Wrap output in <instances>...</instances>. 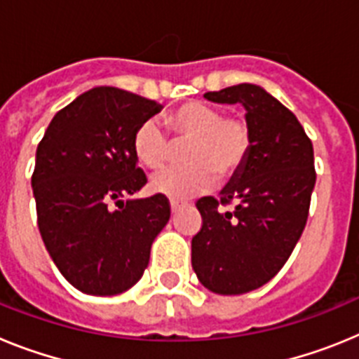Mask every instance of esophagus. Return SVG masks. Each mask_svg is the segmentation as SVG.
Masks as SVG:
<instances>
[{
	"mask_svg": "<svg viewBox=\"0 0 359 359\" xmlns=\"http://www.w3.org/2000/svg\"><path fill=\"white\" fill-rule=\"evenodd\" d=\"M180 207H183V203H182V201H177V199H170V210H172V214H174V212H176Z\"/></svg>",
	"mask_w": 359,
	"mask_h": 359,
	"instance_id": "esophagus-1",
	"label": "esophagus"
}]
</instances>
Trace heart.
<instances>
[{"label": "heart", "mask_w": 359, "mask_h": 359, "mask_svg": "<svg viewBox=\"0 0 359 359\" xmlns=\"http://www.w3.org/2000/svg\"><path fill=\"white\" fill-rule=\"evenodd\" d=\"M176 144L189 142L182 152L187 165L172 167L152 177L154 192L183 198L207 190L219 180L236 176L248 160L253 129L241 115L199 100L177 106L165 118ZM172 142L156 120H144L133 135V152L145 169L158 170L172 158Z\"/></svg>", "instance_id": "b5f03b06"}]
</instances>
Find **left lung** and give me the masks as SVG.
Listing matches in <instances>:
<instances>
[{
    "label": "left lung",
    "instance_id": "obj_1",
    "mask_svg": "<svg viewBox=\"0 0 359 359\" xmlns=\"http://www.w3.org/2000/svg\"><path fill=\"white\" fill-rule=\"evenodd\" d=\"M205 98L243 104L253 145L221 198L196 203L203 224L192 237V268L214 293H248L280 271L306 228L316 183L313 144L297 116L261 86H230ZM228 204L231 211L220 208Z\"/></svg>",
    "mask_w": 359,
    "mask_h": 359
}]
</instances>
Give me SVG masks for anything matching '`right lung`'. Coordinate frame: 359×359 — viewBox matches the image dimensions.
Segmentation results:
<instances>
[{
  "label": "right lung",
  "mask_w": 359,
  "mask_h": 359,
  "mask_svg": "<svg viewBox=\"0 0 359 359\" xmlns=\"http://www.w3.org/2000/svg\"><path fill=\"white\" fill-rule=\"evenodd\" d=\"M160 109L154 100L100 86L57 111L37 145V226L62 277L82 293L109 297L135 286L152 241L169 223L163 194L128 199L147 183L133 135Z\"/></svg>",
  "instance_id": "add662e5"
}]
</instances>
